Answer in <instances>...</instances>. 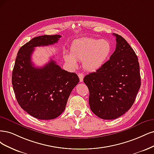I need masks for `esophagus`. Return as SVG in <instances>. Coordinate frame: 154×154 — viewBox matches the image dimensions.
<instances>
[{
	"label": "esophagus",
	"mask_w": 154,
	"mask_h": 154,
	"mask_svg": "<svg viewBox=\"0 0 154 154\" xmlns=\"http://www.w3.org/2000/svg\"><path fill=\"white\" fill-rule=\"evenodd\" d=\"M78 76L79 77V80H80V82H82L83 79H84V74L82 73H78Z\"/></svg>",
	"instance_id": "esophagus-1"
}]
</instances>
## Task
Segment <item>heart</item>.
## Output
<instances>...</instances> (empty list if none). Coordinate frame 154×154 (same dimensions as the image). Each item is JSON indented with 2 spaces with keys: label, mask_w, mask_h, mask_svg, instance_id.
<instances>
[{
  "label": "heart",
  "mask_w": 154,
  "mask_h": 154,
  "mask_svg": "<svg viewBox=\"0 0 154 154\" xmlns=\"http://www.w3.org/2000/svg\"><path fill=\"white\" fill-rule=\"evenodd\" d=\"M111 50V43L106 39L83 38L72 45L70 54L65 53L64 58L73 68L77 66V61H82L83 68L86 71L92 72L103 66Z\"/></svg>",
  "instance_id": "b5f03b06"
}]
</instances>
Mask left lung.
I'll use <instances>...</instances> for the list:
<instances>
[{
  "label": "left lung",
  "instance_id": "obj_1",
  "mask_svg": "<svg viewBox=\"0 0 154 154\" xmlns=\"http://www.w3.org/2000/svg\"><path fill=\"white\" fill-rule=\"evenodd\" d=\"M116 36L115 51L109 60L86 75L92 112L104 120H113L129 110L141 86L140 64L135 52L120 35Z\"/></svg>",
  "mask_w": 154,
  "mask_h": 154
}]
</instances>
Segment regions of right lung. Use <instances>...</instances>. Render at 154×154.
Here are the masks:
<instances>
[{
	"mask_svg": "<svg viewBox=\"0 0 154 154\" xmlns=\"http://www.w3.org/2000/svg\"><path fill=\"white\" fill-rule=\"evenodd\" d=\"M60 35L32 38L19 49L12 73V84L22 109L39 120H52L65 109L70 93L79 82L75 73L68 72L53 59L42 68L34 66V47L57 43Z\"/></svg>",
	"mask_w": 154,
	"mask_h": 154,
	"instance_id": "obj_1",
	"label": "right lung"
}]
</instances>
